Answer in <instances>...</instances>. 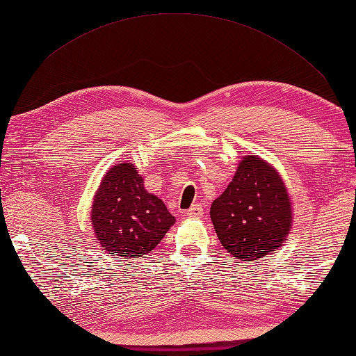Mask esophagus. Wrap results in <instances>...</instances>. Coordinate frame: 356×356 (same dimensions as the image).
I'll return each mask as SVG.
<instances>
[{
	"instance_id": "1",
	"label": "esophagus",
	"mask_w": 356,
	"mask_h": 356,
	"mask_svg": "<svg viewBox=\"0 0 356 356\" xmlns=\"http://www.w3.org/2000/svg\"><path fill=\"white\" fill-rule=\"evenodd\" d=\"M185 215L188 216V218H199V216H202V215H204V209H202V205H199V204L191 205L190 209L186 210Z\"/></svg>"
}]
</instances>
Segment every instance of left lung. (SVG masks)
<instances>
[{"instance_id": "1", "label": "left lung", "mask_w": 356, "mask_h": 356, "mask_svg": "<svg viewBox=\"0 0 356 356\" xmlns=\"http://www.w3.org/2000/svg\"><path fill=\"white\" fill-rule=\"evenodd\" d=\"M293 207L275 168L244 156L227 188L213 200L210 218L222 248L241 261L274 254L289 235Z\"/></svg>"}]
</instances>
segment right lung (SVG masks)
Wrapping results in <instances>:
<instances>
[{"instance_id": "right-lung-1", "label": "right lung", "mask_w": 356, "mask_h": 356, "mask_svg": "<svg viewBox=\"0 0 356 356\" xmlns=\"http://www.w3.org/2000/svg\"><path fill=\"white\" fill-rule=\"evenodd\" d=\"M92 224L101 248L115 258L149 254L176 222L163 200L145 190L131 163L112 166L93 197Z\"/></svg>"}]
</instances>
